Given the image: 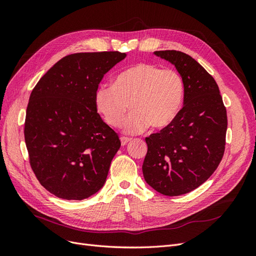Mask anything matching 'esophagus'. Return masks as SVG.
<instances>
[{
	"instance_id": "34e87169",
	"label": "esophagus",
	"mask_w": 256,
	"mask_h": 256,
	"mask_svg": "<svg viewBox=\"0 0 256 256\" xmlns=\"http://www.w3.org/2000/svg\"><path fill=\"white\" fill-rule=\"evenodd\" d=\"M131 141V138H126V136H122L120 138V143H122V146H125L128 142H130Z\"/></svg>"
}]
</instances>
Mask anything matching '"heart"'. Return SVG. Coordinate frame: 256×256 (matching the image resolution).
I'll use <instances>...</instances> for the list:
<instances>
[{
  "label": "heart",
  "mask_w": 256,
  "mask_h": 256,
  "mask_svg": "<svg viewBox=\"0 0 256 256\" xmlns=\"http://www.w3.org/2000/svg\"><path fill=\"white\" fill-rule=\"evenodd\" d=\"M184 85L173 69H161L150 63H138L116 76L113 85L102 84L95 92L94 104L104 120L127 134H140L150 125L168 127L182 109Z\"/></svg>",
  "instance_id": "obj_1"
}]
</instances>
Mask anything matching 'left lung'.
I'll use <instances>...</instances> for the list:
<instances>
[{"instance_id":"left-lung-1","label":"left lung","mask_w":256,"mask_h":256,"mask_svg":"<svg viewBox=\"0 0 256 256\" xmlns=\"http://www.w3.org/2000/svg\"><path fill=\"white\" fill-rule=\"evenodd\" d=\"M154 54L180 74L184 106L168 127L145 138L142 171L152 189L176 196L200 187L218 168L226 148V109L218 84L194 58L175 50Z\"/></svg>"}]
</instances>
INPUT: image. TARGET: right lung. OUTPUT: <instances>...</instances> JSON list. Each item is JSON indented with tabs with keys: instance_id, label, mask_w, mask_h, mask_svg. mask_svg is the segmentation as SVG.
Instances as JSON below:
<instances>
[{
	"instance_id": "add662e5",
	"label": "right lung",
	"mask_w": 256,
	"mask_h": 256,
	"mask_svg": "<svg viewBox=\"0 0 256 256\" xmlns=\"http://www.w3.org/2000/svg\"><path fill=\"white\" fill-rule=\"evenodd\" d=\"M125 58L118 51L70 54L30 92L24 125L30 164L60 198L81 200L104 187L120 141L97 113L94 97L104 76Z\"/></svg>"
}]
</instances>
